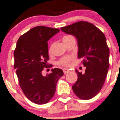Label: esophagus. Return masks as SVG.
Returning <instances> with one entry per match:
<instances>
[{
	"mask_svg": "<svg viewBox=\"0 0 120 120\" xmlns=\"http://www.w3.org/2000/svg\"><path fill=\"white\" fill-rule=\"evenodd\" d=\"M63 71L64 74H67L69 72V70H68L67 68H63Z\"/></svg>",
	"mask_w": 120,
	"mask_h": 120,
	"instance_id": "1",
	"label": "esophagus"
}]
</instances>
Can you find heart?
Segmentation results:
<instances>
[{
  "label": "heart",
  "mask_w": 120,
  "mask_h": 120,
  "mask_svg": "<svg viewBox=\"0 0 120 120\" xmlns=\"http://www.w3.org/2000/svg\"><path fill=\"white\" fill-rule=\"evenodd\" d=\"M72 37V36L71 35H66L63 37V41L66 39ZM51 52V47H50V48L49 49V52ZM72 59L71 57H65L61 58V59L59 60V61L57 62V64L61 66H63V67H68L70 65V61Z\"/></svg>",
  "instance_id": "1"
}]
</instances>
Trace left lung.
<instances>
[{
    "label": "left lung",
    "mask_w": 120,
    "mask_h": 120,
    "mask_svg": "<svg viewBox=\"0 0 120 120\" xmlns=\"http://www.w3.org/2000/svg\"><path fill=\"white\" fill-rule=\"evenodd\" d=\"M65 33L78 40L79 59L86 67L82 74L75 70L78 79L72 88L79 99H92L100 91L109 67V48L104 34L95 25L81 21L61 28Z\"/></svg>",
    "instance_id": "left-lung-1"
}]
</instances>
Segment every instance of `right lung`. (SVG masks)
I'll return each instance as SVG.
<instances>
[{
    "label": "right lung",
    "mask_w": 120,
    "mask_h": 120,
    "mask_svg": "<svg viewBox=\"0 0 120 120\" xmlns=\"http://www.w3.org/2000/svg\"><path fill=\"white\" fill-rule=\"evenodd\" d=\"M60 31L59 28L38 26L21 35L14 52V69L19 85L26 98L38 105L49 102L54 96L62 70L52 69L46 77L42 71L48 67V41Z\"/></svg>",
    "instance_id": "add662e5"
}]
</instances>
